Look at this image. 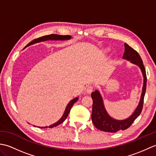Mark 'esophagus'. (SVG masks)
<instances>
[{"instance_id": "esophagus-1", "label": "esophagus", "mask_w": 156, "mask_h": 156, "mask_svg": "<svg viewBox=\"0 0 156 156\" xmlns=\"http://www.w3.org/2000/svg\"><path fill=\"white\" fill-rule=\"evenodd\" d=\"M93 90H94L93 86L90 85V86H88L87 88H86V92H87V93L90 94V93H91L92 91H93Z\"/></svg>"}]
</instances>
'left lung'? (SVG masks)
Masks as SVG:
<instances>
[{
  "label": "left lung",
  "instance_id": "8db88e82",
  "mask_svg": "<svg viewBox=\"0 0 156 156\" xmlns=\"http://www.w3.org/2000/svg\"><path fill=\"white\" fill-rule=\"evenodd\" d=\"M122 58L130 61L132 64L138 66L140 68L144 76V85L142 88L140 101L133 113L125 120H116L108 115L105 108L102 98L98 90L92 92L91 97L93 101L92 111V121L94 125L98 129L105 132L116 133L118 131L125 130L129 128L133 121L137 118L143 109L144 100L146 90L147 76L143 61L138 53L125 43V52Z\"/></svg>",
  "mask_w": 156,
  "mask_h": 156
}]
</instances>
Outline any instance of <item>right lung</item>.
I'll use <instances>...</instances> for the list:
<instances>
[{"label": "right lung", "mask_w": 156, "mask_h": 156, "mask_svg": "<svg viewBox=\"0 0 156 156\" xmlns=\"http://www.w3.org/2000/svg\"><path fill=\"white\" fill-rule=\"evenodd\" d=\"M71 37H72L71 36H69V35H57V34H51V35H49L43 36V37L35 39H34V40H33L32 41L29 43L28 45H32V44H36V43L44 41H47V40H68V39H71ZM28 45L27 46H28ZM78 100V97H76L74 99H72V100L69 102L67 105V107H66V110L64 111V115H63L62 118L59 119L58 122H56L55 123L49 126V127H39V128H48V127L52 128V127H56V126L59 125V124H61L62 122H64L66 120V119L67 118L73 105H74Z\"/></svg>", "instance_id": "right-lung-1"}]
</instances>
